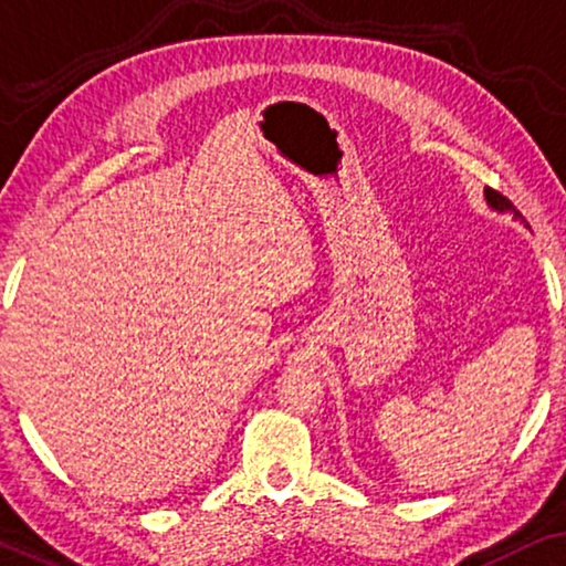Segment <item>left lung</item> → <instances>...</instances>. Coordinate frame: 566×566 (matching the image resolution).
I'll return each instance as SVG.
<instances>
[{"mask_svg":"<svg viewBox=\"0 0 566 566\" xmlns=\"http://www.w3.org/2000/svg\"><path fill=\"white\" fill-rule=\"evenodd\" d=\"M484 197H488V202H490L492 207H495V210H500V212H513L515 218H521V212L515 210V205H513L511 200H507L505 195H500L497 189H488V195H484Z\"/></svg>","mask_w":566,"mask_h":566,"instance_id":"1","label":"left lung"}]
</instances>
